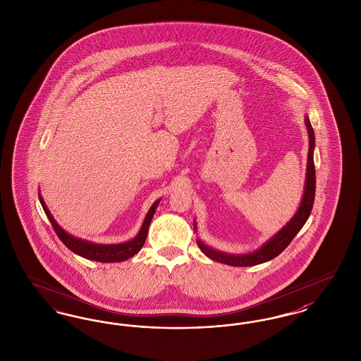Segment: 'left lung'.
Segmentation results:
<instances>
[{"label": "left lung", "instance_id": "1", "mask_svg": "<svg viewBox=\"0 0 361 361\" xmlns=\"http://www.w3.org/2000/svg\"><path fill=\"white\" fill-rule=\"evenodd\" d=\"M307 133H309V154H307V173H306V184H305V195H303L302 202L297 214L291 217L288 224L271 238L266 245H262L258 251L247 255H230L216 251L214 248H209L197 240V245L200 247L202 252L220 263L228 264V266H255L264 263L267 260L274 259L278 257L286 247H288L294 236L302 228L303 224L306 223L307 217L310 216L313 204H314V195H316V168H314V159H313V149H314V131L310 125L309 118L305 119Z\"/></svg>", "mask_w": 361, "mask_h": 361}]
</instances>
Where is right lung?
I'll return each instance as SVG.
<instances>
[{
    "instance_id": "right-lung-1",
    "label": "right lung",
    "mask_w": 361,
    "mask_h": 361,
    "mask_svg": "<svg viewBox=\"0 0 361 361\" xmlns=\"http://www.w3.org/2000/svg\"><path fill=\"white\" fill-rule=\"evenodd\" d=\"M40 202L43 205L44 212L48 217V220L51 221L54 230L56 232L59 239L63 242V245L68 247L73 252L86 258L90 260H97V262H104V263H111V262H123V260L129 259L131 257H134L145 245L146 236H147V230H149V224L152 221V217L156 212V208L159 205V200L154 202L150 208V211L147 212V215L145 217L144 224L140 233L128 243H122V245H94L86 240L73 238L71 235H68L67 232L63 231L59 227L58 223L55 221V219L49 214L45 202H43L42 196L39 195Z\"/></svg>"
}]
</instances>
